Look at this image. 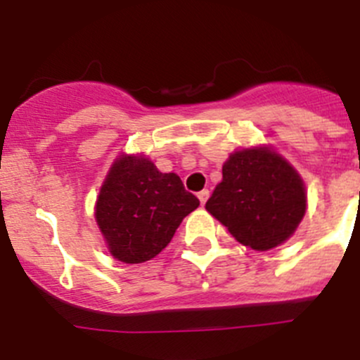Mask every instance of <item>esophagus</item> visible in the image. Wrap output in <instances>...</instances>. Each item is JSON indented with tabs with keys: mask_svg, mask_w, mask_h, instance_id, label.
I'll return each instance as SVG.
<instances>
[{
	"mask_svg": "<svg viewBox=\"0 0 360 360\" xmlns=\"http://www.w3.org/2000/svg\"><path fill=\"white\" fill-rule=\"evenodd\" d=\"M197 197H198V200H200V204L204 205L205 202H207V198H209V190H202V191H198Z\"/></svg>",
	"mask_w": 360,
	"mask_h": 360,
	"instance_id": "1",
	"label": "esophagus"
}]
</instances>
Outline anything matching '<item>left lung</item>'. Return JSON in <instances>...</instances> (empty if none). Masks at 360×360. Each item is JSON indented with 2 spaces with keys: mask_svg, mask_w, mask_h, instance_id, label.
I'll return each instance as SVG.
<instances>
[{
  "mask_svg": "<svg viewBox=\"0 0 360 360\" xmlns=\"http://www.w3.org/2000/svg\"><path fill=\"white\" fill-rule=\"evenodd\" d=\"M306 205L304 181L271 146L233 151L223 163L221 183L205 202L209 214L240 244L257 251L290 239Z\"/></svg>",
  "mask_w": 360,
  "mask_h": 360,
  "instance_id": "1",
  "label": "left lung"
}]
</instances>
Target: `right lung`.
<instances>
[{"instance_id":"obj_1","label":"right lung","mask_w":360,"mask_h":360,"mask_svg":"<svg viewBox=\"0 0 360 360\" xmlns=\"http://www.w3.org/2000/svg\"><path fill=\"white\" fill-rule=\"evenodd\" d=\"M198 204L177 174L160 172L144 155H121L100 188L95 219L114 258L141 264L172 240Z\"/></svg>"}]
</instances>
